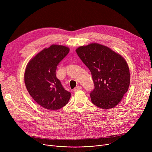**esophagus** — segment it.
Masks as SVG:
<instances>
[{
	"label": "esophagus",
	"mask_w": 152,
	"mask_h": 152,
	"mask_svg": "<svg viewBox=\"0 0 152 152\" xmlns=\"http://www.w3.org/2000/svg\"><path fill=\"white\" fill-rule=\"evenodd\" d=\"M82 89V87H81V86H76V87H75V88H74V90H73V91H75V92H76V91H79V90H80Z\"/></svg>",
	"instance_id": "34e87169"
}]
</instances>
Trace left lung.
Segmentation results:
<instances>
[{
    "instance_id": "8db88e82",
    "label": "left lung",
    "mask_w": 152,
    "mask_h": 152,
    "mask_svg": "<svg viewBox=\"0 0 152 152\" xmlns=\"http://www.w3.org/2000/svg\"><path fill=\"white\" fill-rule=\"evenodd\" d=\"M76 52L92 75L94 85L90 93L92 103L103 110L116 106L130 84L126 60L119 53L98 43L80 46Z\"/></svg>"
}]
</instances>
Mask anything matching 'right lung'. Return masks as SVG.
<instances>
[{
  "label": "right lung",
  "instance_id": "1",
  "mask_svg": "<svg viewBox=\"0 0 152 152\" xmlns=\"http://www.w3.org/2000/svg\"><path fill=\"white\" fill-rule=\"evenodd\" d=\"M69 51L67 47L53 45L37 54L26 66V89L33 99L46 110L60 109L67 104L71 97L56 76L57 66Z\"/></svg>",
  "mask_w": 152,
  "mask_h": 152
}]
</instances>
